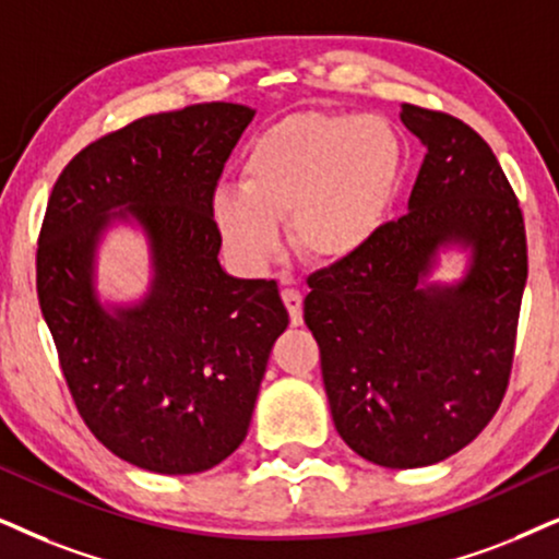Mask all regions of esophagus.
Wrapping results in <instances>:
<instances>
[{"instance_id":"1","label":"esophagus","mask_w":559,"mask_h":559,"mask_svg":"<svg viewBox=\"0 0 559 559\" xmlns=\"http://www.w3.org/2000/svg\"><path fill=\"white\" fill-rule=\"evenodd\" d=\"M281 299H284V304H286L288 317H292V324H296V328H299V324L304 322V299H301V294L294 292V288H284V292H281Z\"/></svg>"}]
</instances>
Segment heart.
Returning <instances> with one entry per match:
<instances>
[{
    "label": "heart",
    "mask_w": 559,
    "mask_h": 559,
    "mask_svg": "<svg viewBox=\"0 0 559 559\" xmlns=\"http://www.w3.org/2000/svg\"><path fill=\"white\" fill-rule=\"evenodd\" d=\"M405 152L379 116L292 112L260 131L239 159V188H222L211 222L242 267L278 252L288 216L294 252L320 267L356 260L384 227L397 198Z\"/></svg>",
    "instance_id": "heart-1"
}]
</instances>
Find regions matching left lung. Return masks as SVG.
Instances as JSON below:
<instances>
[{
    "mask_svg": "<svg viewBox=\"0 0 559 559\" xmlns=\"http://www.w3.org/2000/svg\"><path fill=\"white\" fill-rule=\"evenodd\" d=\"M400 118L426 146L407 214L309 278L304 322L343 441L379 467L413 469L475 441L503 402L528 260L487 141L449 112L405 103ZM441 246L471 252L456 285L427 281Z\"/></svg>",
    "mask_w": 559,
    "mask_h": 559,
    "instance_id": "8db88e82",
    "label": "left lung"
}]
</instances>
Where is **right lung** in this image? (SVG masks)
Masks as SVG:
<instances>
[{"instance_id": "right-lung-1", "label": "right lung", "mask_w": 559, "mask_h": 559, "mask_svg": "<svg viewBox=\"0 0 559 559\" xmlns=\"http://www.w3.org/2000/svg\"><path fill=\"white\" fill-rule=\"evenodd\" d=\"M255 110L201 103L139 118L63 167L38 237V301L82 420L123 462L195 475L237 451L288 312L275 281L218 263L211 201ZM136 221L151 292L105 308L94 288L104 229Z\"/></svg>"}]
</instances>
